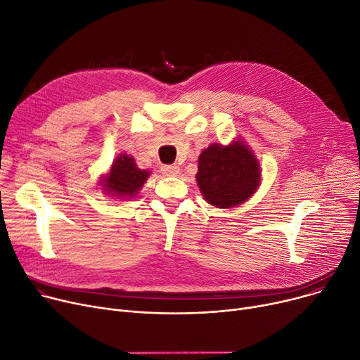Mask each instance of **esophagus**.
I'll return each mask as SVG.
<instances>
[{
	"instance_id": "34e87169",
	"label": "esophagus",
	"mask_w": 360,
	"mask_h": 360,
	"mask_svg": "<svg viewBox=\"0 0 360 360\" xmlns=\"http://www.w3.org/2000/svg\"><path fill=\"white\" fill-rule=\"evenodd\" d=\"M161 173L165 174V176L174 177V176L180 174V167H177V165H162L161 167Z\"/></svg>"
}]
</instances>
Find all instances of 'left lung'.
Masks as SVG:
<instances>
[{
	"label": "left lung",
	"instance_id": "left-lung-1",
	"mask_svg": "<svg viewBox=\"0 0 360 360\" xmlns=\"http://www.w3.org/2000/svg\"><path fill=\"white\" fill-rule=\"evenodd\" d=\"M196 183L209 205L236 207L257 192L262 183L260 162L241 138L228 145L210 143L199 155Z\"/></svg>",
	"mask_w": 360,
	"mask_h": 360
}]
</instances>
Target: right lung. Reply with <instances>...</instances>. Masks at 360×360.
I'll list each match as a JSON object with an SVG mask.
<instances>
[{
    "mask_svg": "<svg viewBox=\"0 0 360 360\" xmlns=\"http://www.w3.org/2000/svg\"><path fill=\"white\" fill-rule=\"evenodd\" d=\"M150 176L151 172L139 168L132 155L120 153L113 160L108 173L101 174L100 190L103 195L113 199H134Z\"/></svg>",
    "mask_w": 360,
    "mask_h": 360,
    "instance_id": "add662e5",
    "label": "right lung"
}]
</instances>
